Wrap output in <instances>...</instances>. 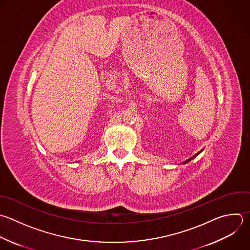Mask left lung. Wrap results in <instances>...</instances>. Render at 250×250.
<instances>
[{"instance_id":"1","label":"left lung","mask_w":250,"mask_h":250,"mask_svg":"<svg viewBox=\"0 0 250 250\" xmlns=\"http://www.w3.org/2000/svg\"><path fill=\"white\" fill-rule=\"evenodd\" d=\"M199 153H200V151H199V152H198V153H196V154H195V155H194V156H192V157H190V158H188V160H186V161H185V162H184V163H188V161H190V160H191V159H192V158H194V157H195V156H196V155H198V154H199Z\"/></svg>"}]
</instances>
